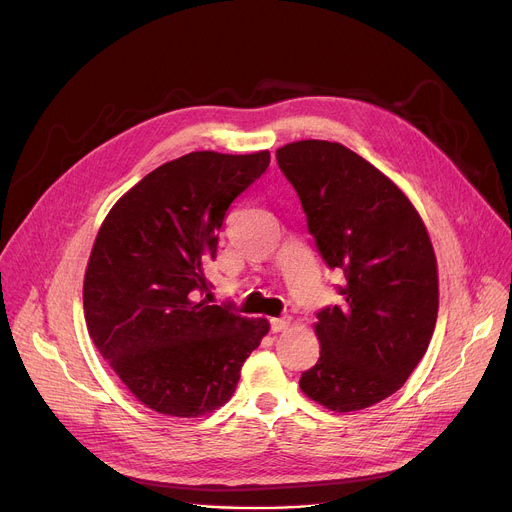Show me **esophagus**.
<instances>
[{
	"label": "esophagus",
	"mask_w": 512,
	"mask_h": 512,
	"mask_svg": "<svg viewBox=\"0 0 512 512\" xmlns=\"http://www.w3.org/2000/svg\"><path fill=\"white\" fill-rule=\"evenodd\" d=\"M290 325H292V319H290V317L271 319V331H276V333H280V331H286Z\"/></svg>",
	"instance_id": "obj_1"
}]
</instances>
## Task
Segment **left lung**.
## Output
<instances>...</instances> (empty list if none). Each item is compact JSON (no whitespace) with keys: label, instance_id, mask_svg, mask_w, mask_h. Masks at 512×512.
<instances>
[{"label":"left lung","instance_id":"8db88e82","mask_svg":"<svg viewBox=\"0 0 512 512\" xmlns=\"http://www.w3.org/2000/svg\"><path fill=\"white\" fill-rule=\"evenodd\" d=\"M317 249L344 269V306L315 323L317 364L302 393L331 412H358L393 395L422 360L438 315V267L414 203L350 148L302 140L276 150Z\"/></svg>","mask_w":512,"mask_h":512}]
</instances>
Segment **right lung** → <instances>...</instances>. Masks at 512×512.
<instances>
[{
	"instance_id": "obj_1",
	"label": "right lung",
	"mask_w": 512,
	"mask_h": 512,
	"mask_svg": "<svg viewBox=\"0 0 512 512\" xmlns=\"http://www.w3.org/2000/svg\"><path fill=\"white\" fill-rule=\"evenodd\" d=\"M269 164V152H191L133 185L102 220L84 276L94 346L150 410L199 418L234 393L241 366L269 331L199 298L230 203Z\"/></svg>"
}]
</instances>
